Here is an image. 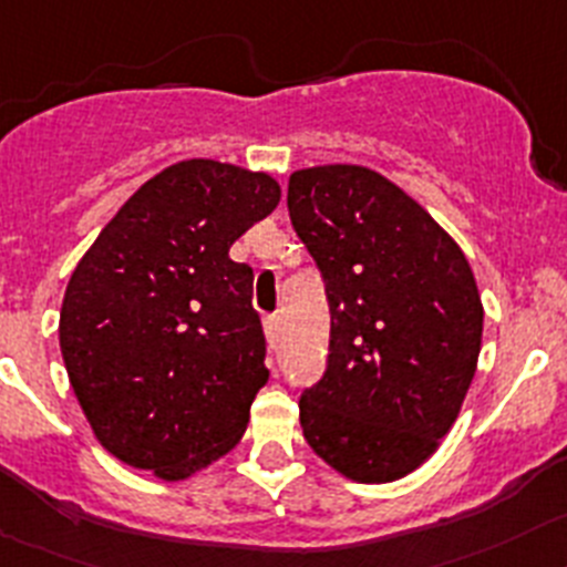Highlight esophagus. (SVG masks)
<instances>
[{
    "label": "esophagus",
    "mask_w": 567,
    "mask_h": 567,
    "mask_svg": "<svg viewBox=\"0 0 567 567\" xmlns=\"http://www.w3.org/2000/svg\"><path fill=\"white\" fill-rule=\"evenodd\" d=\"M264 331H267L269 346H278V340H280V318H278V315H269V318H264Z\"/></svg>",
    "instance_id": "1"
}]
</instances>
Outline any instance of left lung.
I'll return each mask as SVG.
<instances>
[{
	"mask_svg": "<svg viewBox=\"0 0 567 567\" xmlns=\"http://www.w3.org/2000/svg\"><path fill=\"white\" fill-rule=\"evenodd\" d=\"M287 205L331 315L300 427L351 481H396L435 453L472 385L484 334L475 275L439 221L371 168L295 171Z\"/></svg>",
	"mask_w": 567,
	"mask_h": 567,
	"instance_id": "8db88e82",
	"label": "left lung"
}]
</instances>
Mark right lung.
Here are the masks:
<instances>
[{
	"mask_svg": "<svg viewBox=\"0 0 567 567\" xmlns=\"http://www.w3.org/2000/svg\"><path fill=\"white\" fill-rule=\"evenodd\" d=\"M269 174L185 159L101 230L61 306V354L114 458L182 481L238 444L267 385L252 267L230 247L278 207Z\"/></svg>",
	"mask_w": 567,
	"mask_h": 567,
	"instance_id": "right-lung-1",
	"label": "right lung"
}]
</instances>
